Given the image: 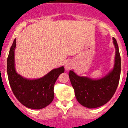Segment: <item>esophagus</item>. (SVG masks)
<instances>
[{
	"mask_svg": "<svg viewBox=\"0 0 128 128\" xmlns=\"http://www.w3.org/2000/svg\"><path fill=\"white\" fill-rule=\"evenodd\" d=\"M72 67V63L70 61H67V62H65V70H69L70 69H71Z\"/></svg>",
	"mask_w": 128,
	"mask_h": 128,
	"instance_id": "34e87169",
	"label": "esophagus"
}]
</instances>
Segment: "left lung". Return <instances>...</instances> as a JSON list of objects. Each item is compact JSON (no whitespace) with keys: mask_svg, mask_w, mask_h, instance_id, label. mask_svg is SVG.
<instances>
[{"mask_svg":"<svg viewBox=\"0 0 128 128\" xmlns=\"http://www.w3.org/2000/svg\"><path fill=\"white\" fill-rule=\"evenodd\" d=\"M116 49L113 69L102 78L93 80L88 77L79 76L70 70L68 76L74 90L76 98L82 106L94 108L103 106L110 100L116 90L121 72V58L118 46L113 38Z\"/></svg>","mask_w":128,"mask_h":128,"instance_id":"8db88e82","label":"left lung"}]
</instances>
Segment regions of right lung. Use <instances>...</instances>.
<instances>
[{"label": "right lung", "instance_id": "right-lung-1", "mask_svg": "<svg viewBox=\"0 0 128 128\" xmlns=\"http://www.w3.org/2000/svg\"><path fill=\"white\" fill-rule=\"evenodd\" d=\"M15 39L10 50L7 60V73L14 94L22 104L32 109H41L52 102L54 98L55 82L60 74L65 71L63 66L53 69L42 78L30 80L18 74L15 69Z\"/></svg>", "mask_w": 128, "mask_h": 128}]
</instances>
